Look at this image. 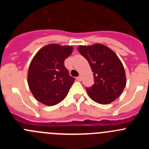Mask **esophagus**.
I'll return each mask as SVG.
<instances>
[{"mask_svg":"<svg viewBox=\"0 0 149 149\" xmlns=\"http://www.w3.org/2000/svg\"><path fill=\"white\" fill-rule=\"evenodd\" d=\"M77 80L78 81H82V76H81V75H79L78 77H77Z\"/></svg>","mask_w":149,"mask_h":149,"instance_id":"esophagus-1","label":"esophagus"}]
</instances>
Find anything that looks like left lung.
I'll return each mask as SVG.
<instances>
[{
	"instance_id": "1",
	"label": "left lung",
	"mask_w": 149,
	"mask_h": 149,
	"mask_svg": "<svg viewBox=\"0 0 149 149\" xmlns=\"http://www.w3.org/2000/svg\"><path fill=\"white\" fill-rule=\"evenodd\" d=\"M77 49L93 72L94 85L86 88L90 98L101 104L112 103L121 95L127 82L121 60L113 51L102 44L79 45Z\"/></svg>"
}]
</instances>
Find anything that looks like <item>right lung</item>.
<instances>
[{"instance_id": "obj_1", "label": "right lung", "mask_w": 149, "mask_h": 149, "mask_svg": "<svg viewBox=\"0 0 149 149\" xmlns=\"http://www.w3.org/2000/svg\"><path fill=\"white\" fill-rule=\"evenodd\" d=\"M73 47L49 44L41 48L31 60L27 83L36 99L47 106L61 102L74 82L68 74L64 60L72 54Z\"/></svg>"}]
</instances>
